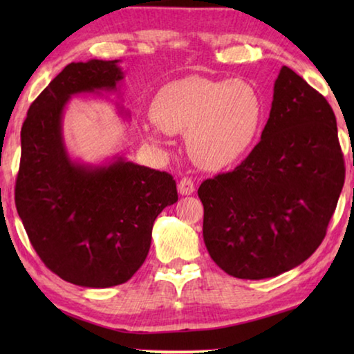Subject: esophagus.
Wrapping results in <instances>:
<instances>
[{
	"label": "esophagus",
	"instance_id": "obj_1",
	"mask_svg": "<svg viewBox=\"0 0 354 354\" xmlns=\"http://www.w3.org/2000/svg\"><path fill=\"white\" fill-rule=\"evenodd\" d=\"M179 195H192L195 192V184L190 178H183L178 184Z\"/></svg>",
	"mask_w": 354,
	"mask_h": 354
}]
</instances>
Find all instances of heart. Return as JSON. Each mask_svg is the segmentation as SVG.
I'll list each match as a JSON object with an SVG mask.
<instances>
[{
  "label": "heart",
  "instance_id": "obj_1",
  "mask_svg": "<svg viewBox=\"0 0 354 354\" xmlns=\"http://www.w3.org/2000/svg\"><path fill=\"white\" fill-rule=\"evenodd\" d=\"M149 115L156 128H142L148 142L160 145V131L185 134V147L196 165L223 170L253 147L262 127L263 101L248 81L189 76L159 88Z\"/></svg>",
  "mask_w": 354,
  "mask_h": 354
}]
</instances>
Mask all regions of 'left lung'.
<instances>
[{"label": "left lung", "mask_w": 354, "mask_h": 354, "mask_svg": "<svg viewBox=\"0 0 354 354\" xmlns=\"http://www.w3.org/2000/svg\"><path fill=\"white\" fill-rule=\"evenodd\" d=\"M344 179L331 106L283 67L261 142L234 170L198 189L209 254L241 279L273 278L298 267L325 237Z\"/></svg>", "instance_id": "8db88e82"}]
</instances>
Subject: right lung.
Returning <instances> with one entry per match:
<instances>
[{
  "instance_id": "add662e5",
  "label": "right lung",
  "mask_w": 354,
  "mask_h": 354,
  "mask_svg": "<svg viewBox=\"0 0 354 354\" xmlns=\"http://www.w3.org/2000/svg\"><path fill=\"white\" fill-rule=\"evenodd\" d=\"M123 77L120 61L71 62L31 104L21 127L17 212L45 266L92 289L133 278L147 259L154 220L178 201L169 173L118 154L84 162L65 145L68 101L82 93H120ZM115 107L129 118L117 101Z\"/></svg>"
}]
</instances>
